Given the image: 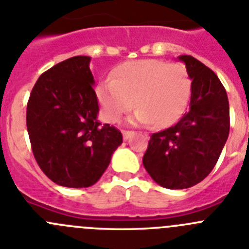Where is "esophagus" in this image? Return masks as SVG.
<instances>
[{"label": "esophagus", "mask_w": 249, "mask_h": 249, "mask_svg": "<svg viewBox=\"0 0 249 249\" xmlns=\"http://www.w3.org/2000/svg\"><path fill=\"white\" fill-rule=\"evenodd\" d=\"M122 132H123V138H124V140H129V139L132 136V134H134L132 131H126V130H123Z\"/></svg>", "instance_id": "34e87169"}]
</instances>
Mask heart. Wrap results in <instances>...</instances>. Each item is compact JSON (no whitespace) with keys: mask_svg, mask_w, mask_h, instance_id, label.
Segmentation results:
<instances>
[{"mask_svg":"<svg viewBox=\"0 0 249 249\" xmlns=\"http://www.w3.org/2000/svg\"><path fill=\"white\" fill-rule=\"evenodd\" d=\"M192 81L184 66L163 60H132L118 65L113 78L103 81L97 97L103 117L115 123L136 109L130 123L168 126L182 115L190 97Z\"/></svg>","mask_w":249,"mask_h":249,"instance_id":"1","label":"heart"}]
</instances>
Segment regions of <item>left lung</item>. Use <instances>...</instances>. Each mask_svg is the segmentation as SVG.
I'll list each match as a JSON object with an SVG mask.
<instances>
[{
    "label": "left lung",
    "mask_w": 249,
    "mask_h": 249,
    "mask_svg": "<svg viewBox=\"0 0 249 249\" xmlns=\"http://www.w3.org/2000/svg\"><path fill=\"white\" fill-rule=\"evenodd\" d=\"M192 80L189 110L148 141L142 163L157 184L185 189L209 176L230 132L227 93L215 72L190 55H180Z\"/></svg>",
    "instance_id": "8db88e82"
}]
</instances>
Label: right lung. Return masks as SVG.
I'll return each mask as SVG.
<instances>
[{
	"label": "right lung",
	"instance_id": "obj_1",
	"mask_svg": "<svg viewBox=\"0 0 249 249\" xmlns=\"http://www.w3.org/2000/svg\"><path fill=\"white\" fill-rule=\"evenodd\" d=\"M89 56H73L38 78L27 106L33 155L46 177L67 188L98 182L123 142L122 132L98 118Z\"/></svg>",
	"mask_w": 249,
	"mask_h": 249
}]
</instances>
